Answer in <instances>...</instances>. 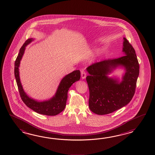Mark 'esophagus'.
Listing matches in <instances>:
<instances>
[{
    "label": "esophagus",
    "instance_id": "1",
    "mask_svg": "<svg viewBox=\"0 0 155 155\" xmlns=\"http://www.w3.org/2000/svg\"><path fill=\"white\" fill-rule=\"evenodd\" d=\"M81 75L82 79H85L86 76V73L84 70H82L81 71Z\"/></svg>",
    "mask_w": 155,
    "mask_h": 155
}]
</instances>
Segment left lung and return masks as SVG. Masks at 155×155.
<instances>
[{"instance_id": "obj_1", "label": "left lung", "mask_w": 155, "mask_h": 155, "mask_svg": "<svg viewBox=\"0 0 155 155\" xmlns=\"http://www.w3.org/2000/svg\"><path fill=\"white\" fill-rule=\"evenodd\" d=\"M124 56L104 60L87 68L89 73L86 81L89 89V108L97 115L115 111L128 104L134 95L140 66L135 50L124 38ZM119 66L125 67L126 73L121 83L107 75Z\"/></svg>"}]
</instances>
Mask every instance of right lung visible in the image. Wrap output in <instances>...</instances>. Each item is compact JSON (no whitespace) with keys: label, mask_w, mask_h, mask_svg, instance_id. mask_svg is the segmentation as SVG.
<instances>
[{"label":"right lung","mask_w":155,"mask_h":155,"mask_svg":"<svg viewBox=\"0 0 155 155\" xmlns=\"http://www.w3.org/2000/svg\"><path fill=\"white\" fill-rule=\"evenodd\" d=\"M32 40L33 39H28L25 41L23 46L21 47L19 53L15 61L14 75L19 92L21 99L30 109L40 114L44 115L55 116L62 112L65 109L68 99V90L73 83L78 81L80 79V70H75L65 76L60 83L55 95L49 100L43 102H38L37 101L30 98L24 92L21 84L19 75V66L20 60L23 55L25 46L31 42Z\"/></svg>","instance_id":"obj_1"}]
</instances>
